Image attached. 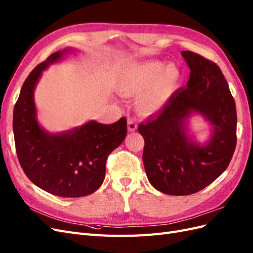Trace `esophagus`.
Masks as SVG:
<instances>
[{
    "mask_svg": "<svg viewBox=\"0 0 253 253\" xmlns=\"http://www.w3.org/2000/svg\"><path fill=\"white\" fill-rule=\"evenodd\" d=\"M127 128L129 132H133L137 128V122L133 118H128L127 119Z\"/></svg>",
    "mask_w": 253,
    "mask_h": 253,
    "instance_id": "34e87169",
    "label": "esophagus"
}]
</instances>
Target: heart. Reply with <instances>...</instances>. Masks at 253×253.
I'll list each match as a JSON object with an SVG mask.
<instances>
[{
	"instance_id": "b5f03b06",
	"label": "heart",
	"mask_w": 253,
	"mask_h": 253,
	"mask_svg": "<svg viewBox=\"0 0 253 253\" xmlns=\"http://www.w3.org/2000/svg\"><path fill=\"white\" fill-rule=\"evenodd\" d=\"M180 73L174 64L163 67L159 62H148L129 70L121 82V89L129 96L141 95L138 108L153 113L166 104L178 86Z\"/></svg>"
}]
</instances>
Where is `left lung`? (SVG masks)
I'll return each instance as SVG.
<instances>
[{
    "label": "left lung",
    "instance_id": "1",
    "mask_svg": "<svg viewBox=\"0 0 253 253\" xmlns=\"http://www.w3.org/2000/svg\"><path fill=\"white\" fill-rule=\"evenodd\" d=\"M190 67L187 87L178 88L155 116L138 126L144 139L142 162L151 185L169 195L203 190L230 164L236 147L234 98L220 68L196 52H181ZM192 111L213 125L206 146L191 142L183 122Z\"/></svg>",
    "mask_w": 253,
    "mask_h": 253
}]
</instances>
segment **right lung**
<instances>
[{
	"mask_svg": "<svg viewBox=\"0 0 253 253\" xmlns=\"http://www.w3.org/2000/svg\"><path fill=\"white\" fill-rule=\"evenodd\" d=\"M64 52L52 53L28 75L14 104L12 126L19 163L29 180L53 195L81 197L101 186L106 159L126 136V119L113 125L89 121L60 135L43 131L36 119L34 89L42 72Z\"/></svg>",
	"mask_w": 253,
	"mask_h": 253,
	"instance_id": "right-lung-1",
	"label": "right lung"
}]
</instances>
